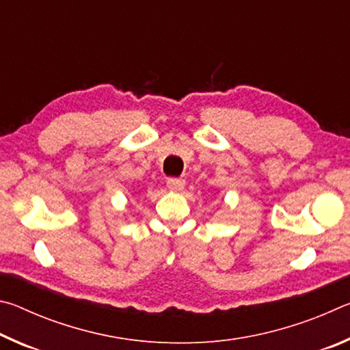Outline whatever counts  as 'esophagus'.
<instances>
[{"mask_svg":"<svg viewBox=\"0 0 350 350\" xmlns=\"http://www.w3.org/2000/svg\"><path fill=\"white\" fill-rule=\"evenodd\" d=\"M167 185L170 189H173V191H180L185 187V180L179 179V177H170L167 180Z\"/></svg>","mask_w":350,"mask_h":350,"instance_id":"34e87169","label":"esophagus"}]
</instances>
